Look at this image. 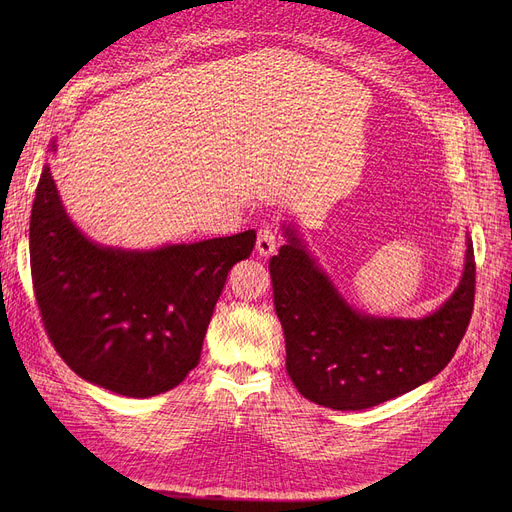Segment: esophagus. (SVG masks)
Segmentation results:
<instances>
[{
  "label": "esophagus",
  "mask_w": 512,
  "mask_h": 512,
  "mask_svg": "<svg viewBox=\"0 0 512 512\" xmlns=\"http://www.w3.org/2000/svg\"><path fill=\"white\" fill-rule=\"evenodd\" d=\"M278 249V228L276 226H263L257 236V253L261 257H270Z\"/></svg>",
  "instance_id": "esophagus-1"
}]
</instances>
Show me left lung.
Returning <instances> with one entry per match:
<instances>
[{"mask_svg": "<svg viewBox=\"0 0 512 512\" xmlns=\"http://www.w3.org/2000/svg\"><path fill=\"white\" fill-rule=\"evenodd\" d=\"M270 259L274 305L286 338V371L315 405L361 411L432 380L459 348L475 301V255L467 242L459 288L423 319L371 317L346 305L305 251L297 230Z\"/></svg>", "mask_w": 512, "mask_h": 512, "instance_id": "1", "label": "left lung"}]
</instances>
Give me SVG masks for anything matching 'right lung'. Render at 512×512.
Wrapping results in <instances>:
<instances>
[{
  "mask_svg": "<svg viewBox=\"0 0 512 512\" xmlns=\"http://www.w3.org/2000/svg\"><path fill=\"white\" fill-rule=\"evenodd\" d=\"M255 230L155 251L99 247L70 222L49 166L31 213V274L43 328L80 378L122 396L176 388L201 359L232 265Z\"/></svg>",
  "mask_w": 512,
  "mask_h": 512,
  "instance_id": "add662e5",
  "label": "right lung"
}]
</instances>
